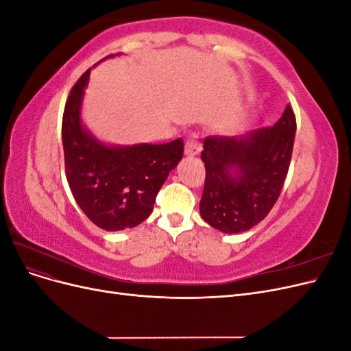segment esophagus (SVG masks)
<instances>
[{
	"label": "esophagus",
	"instance_id": "obj_1",
	"mask_svg": "<svg viewBox=\"0 0 351 351\" xmlns=\"http://www.w3.org/2000/svg\"><path fill=\"white\" fill-rule=\"evenodd\" d=\"M202 151V143L196 139H190L186 142V146H184V152L186 155L189 156H195V155H199Z\"/></svg>",
	"mask_w": 351,
	"mask_h": 351
}]
</instances>
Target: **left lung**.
Wrapping results in <instances>:
<instances>
[{"label": "left lung", "instance_id": "left-lung-1", "mask_svg": "<svg viewBox=\"0 0 351 351\" xmlns=\"http://www.w3.org/2000/svg\"><path fill=\"white\" fill-rule=\"evenodd\" d=\"M295 115L290 105L272 127L246 136H210L202 161L206 178L200 215L227 234L247 231L269 214L278 200L291 161Z\"/></svg>", "mask_w": 351, "mask_h": 351}]
</instances>
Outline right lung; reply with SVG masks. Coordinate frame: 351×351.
<instances>
[{"mask_svg":"<svg viewBox=\"0 0 351 351\" xmlns=\"http://www.w3.org/2000/svg\"><path fill=\"white\" fill-rule=\"evenodd\" d=\"M114 56H108L110 58ZM104 58V60H105ZM90 69L70 90L62 115V147L71 193L86 217L102 230L139 226L151 215L159 189L183 158L184 145L108 146L82 124L80 111Z\"/></svg>","mask_w":351,"mask_h":351,"instance_id":"add662e5","label":"right lung"}]
</instances>
